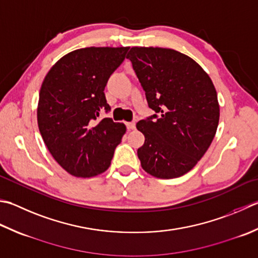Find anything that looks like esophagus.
<instances>
[{"label": "esophagus", "mask_w": 258, "mask_h": 258, "mask_svg": "<svg viewBox=\"0 0 258 258\" xmlns=\"http://www.w3.org/2000/svg\"><path fill=\"white\" fill-rule=\"evenodd\" d=\"M126 127H127V130H134L135 128V123L134 122H127V123H126Z\"/></svg>", "instance_id": "34e87169"}]
</instances>
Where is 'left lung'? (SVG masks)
I'll list each match as a JSON object with an SVG mask.
<instances>
[{"mask_svg": "<svg viewBox=\"0 0 258 258\" xmlns=\"http://www.w3.org/2000/svg\"><path fill=\"white\" fill-rule=\"evenodd\" d=\"M126 58L155 112L136 124L145 136L138 150L141 165L155 178H179L198 163L215 138V86L194 59L173 49L134 47Z\"/></svg>", "mask_w": 258, "mask_h": 258, "instance_id": "left-lung-1", "label": "left lung"}]
</instances>
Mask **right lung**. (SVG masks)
Listing matches in <instances>:
<instances>
[{
    "label": "right lung",
    "mask_w": 258,
    "mask_h": 258,
    "mask_svg": "<svg viewBox=\"0 0 258 258\" xmlns=\"http://www.w3.org/2000/svg\"><path fill=\"white\" fill-rule=\"evenodd\" d=\"M128 47L83 48L58 60L39 94L38 126L44 144L68 173L90 178L110 165L126 127L110 117L105 86Z\"/></svg>",
    "instance_id": "add662e5"
}]
</instances>
